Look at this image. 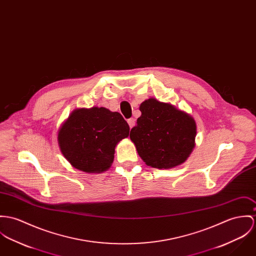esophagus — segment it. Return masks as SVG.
Masks as SVG:
<instances>
[{
    "instance_id": "esophagus-1",
    "label": "esophagus",
    "mask_w": 256,
    "mask_h": 256,
    "mask_svg": "<svg viewBox=\"0 0 256 256\" xmlns=\"http://www.w3.org/2000/svg\"><path fill=\"white\" fill-rule=\"evenodd\" d=\"M128 124H129V127L130 128H133L134 126H135V124H136V120L134 119V118H130V119H128Z\"/></svg>"
}]
</instances>
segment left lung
<instances>
[{
    "mask_svg": "<svg viewBox=\"0 0 256 256\" xmlns=\"http://www.w3.org/2000/svg\"><path fill=\"white\" fill-rule=\"evenodd\" d=\"M140 116L130 139L148 166L170 169L185 162L196 146L194 117L171 104L150 98L140 106Z\"/></svg>",
    "mask_w": 256,
    "mask_h": 256,
    "instance_id": "left-lung-1",
    "label": "left lung"
}]
</instances>
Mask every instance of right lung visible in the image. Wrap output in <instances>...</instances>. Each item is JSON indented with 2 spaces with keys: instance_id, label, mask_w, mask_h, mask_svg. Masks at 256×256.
<instances>
[{
  "instance_id": "1",
  "label": "right lung",
  "mask_w": 256,
  "mask_h": 256,
  "mask_svg": "<svg viewBox=\"0 0 256 256\" xmlns=\"http://www.w3.org/2000/svg\"><path fill=\"white\" fill-rule=\"evenodd\" d=\"M130 128L122 116L106 108H76L58 133L60 150L76 169L102 173L114 162L116 146L129 136Z\"/></svg>"
}]
</instances>
